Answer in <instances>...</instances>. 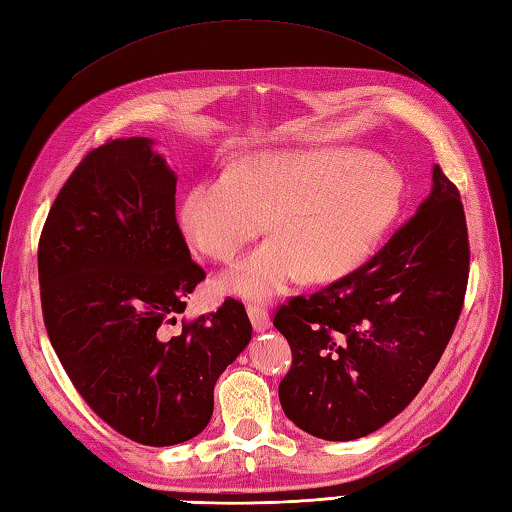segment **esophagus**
I'll list each match as a JSON object with an SVG mask.
<instances>
[{
    "mask_svg": "<svg viewBox=\"0 0 512 512\" xmlns=\"http://www.w3.org/2000/svg\"><path fill=\"white\" fill-rule=\"evenodd\" d=\"M248 317L257 332H264L270 328V312L264 303H248Z\"/></svg>",
    "mask_w": 512,
    "mask_h": 512,
    "instance_id": "obj_1",
    "label": "esophagus"
}]
</instances>
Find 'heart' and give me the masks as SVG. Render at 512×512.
Here are the masks:
<instances>
[{"label":"heart","instance_id":"obj_1","mask_svg":"<svg viewBox=\"0 0 512 512\" xmlns=\"http://www.w3.org/2000/svg\"><path fill=\"white\" fill-rule=\"evenodd\" d=\"M402 206L387 162L356 151H262L184 191L178 224L189 244L228 262L266 228L275 233L222 277L244 297H273L301 273L332 281L365 262Z\"/></svg>","mask_w":512,"mask_h":512}]
</instances>
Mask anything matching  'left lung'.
I'll use <instances>...</instances> for the list:
<instances>
[{
  "instance_id": "obj_1",
  "label": "left lung",
  "mask_w": 512,
  "mask_h": 512,
  "mask_svg": "<svg viewBox=\"0 0 512 512\" xmlns=\"http://www.w3.org/2000/svg\"><path fill=\"white\" fill-rule=\"evenodd\" d=\"M460 191L433 167L416 215L354 273L275 314L292 365L279 402L321 440L369 436L427 383L460 319L469 281Z\"/></svg>"
}]
</instances>
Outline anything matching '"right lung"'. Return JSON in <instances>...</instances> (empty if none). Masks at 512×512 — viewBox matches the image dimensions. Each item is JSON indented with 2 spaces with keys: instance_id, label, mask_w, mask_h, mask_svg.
I'll return each instance as SVG.
<instances>
[{
  "instance_id": "1",
  "label": "right lung",
  "mask_w": 512,
  "mask_h": 512,
  "mask_svg": "<svg viewBox=\"0 0 512 512\" xmlns=\"http://www.w3.org/2000/svg\"><path fill=\"white\" fill-rule=\"evenodd\" d=\"M154 140L92 149L63 184L39 239L43 323L92 411L147 447L209 424L213 387L253 334L244 303L171 325L206 277L176 220V173Z\"/></svg>"
}]
</instances>
